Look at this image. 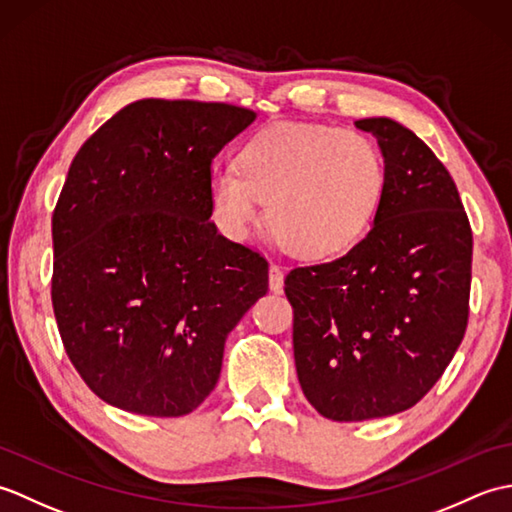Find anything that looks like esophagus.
I'll return each mask as SVG.
<instances>
[{
	"label": "esophagus",
	"mask_w": 512,
	"mask_h": 512,
	"mask_svg": "<svg viewBox=\"0 0 512 512\" xmlns=\"http://www.w3.org/2000/svg\"><path fill=\"white\" fill-rule=\"evenodd\" d=\"M268 286H270V290H273V292L284 290V270H281L277 264H270Z\"/></svg>",
	"instance_id": "1"
}]
</instances>
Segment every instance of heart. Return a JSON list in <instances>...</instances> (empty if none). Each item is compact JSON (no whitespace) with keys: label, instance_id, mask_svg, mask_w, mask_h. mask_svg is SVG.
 Wrapping results in <instances>:
<instances>
[{"label":"heart","instance_id":"b5f03b06","mask_svg":"<svg viewBox=\"0 0 512 512\" xmlns=\"http://www.w3.org/2000/svg\"><path fill=\"white\" fill-rule=\"evenodd\" d=\"M385 160L367 136L328 125L279 123L246 143L242 169L217 165L211 206L231 237L262 220L299 257L341 253L361 237L383 200Z\"/></svg>","mask_w":512,"mask_h":512}]
</instances>
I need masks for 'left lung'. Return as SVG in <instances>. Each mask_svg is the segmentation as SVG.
<instances>
[{"mask_svg":"<svg viewBox=\"0 0 512 512\" xmlns=\"http://www.w3.org/2000/svg\"><path fill=\"white\" fill-rule=\"evenodd\" d=\"M385 158L374 226L332 262L292 268V345L321 416H394L438 383L469 323L473 231L447 167L391 118H363Z\"/></svg>","mask_w":512,"mask_h":512,"instance_id":"obj_1","label":"left lung"}]
</instances>
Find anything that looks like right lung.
<instances>
[{"label":"right lung","mask_w":512,"mask_h":512,"mask_svg":"<svg viewBox=\"0 0 512 512\" xmlns=\"http://www.w3.org/2000/svg\"><path fill=\"white\" fill-rule=\"evenodd\" d=\"M255 118L228 103L143 99L72 160L52 213L54 319L83 383L118 409H198L228 332L266 295V257L209 220L211 162Z\"/></svg>","instance_id":"add662e5"}]
</instances>
